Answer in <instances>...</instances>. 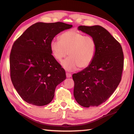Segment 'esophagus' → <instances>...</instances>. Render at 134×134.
<instances>
[{
  "label": "esophagus",
  "instance_id": "34e87169",
  "mask_svg": "<svg viewBox=\"0 0 134 134\" xmlns=\"http://www.w3.org/2000/svg\"><path fill=\"white\" fill-rule=\"evenodd\" d=\"M66 77H70L72 76L71 74H70V73H68V72H66Z\"/></svg>",
  "mask_w": 134,
  "mask_h": 134
}]
</instances>
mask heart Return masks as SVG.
I'll list each match as a JSON object with an SVG mask.
<instances>
[{"instance_id": "obj_1", "label": "heart", "mask_w": 134, "mask_h": 134, "mask_svg": "<svg viewBox=\"0 0 134 134\" xmlns=\"http://www.w3.org/2000/svg\"><path fill=\"white\" fill-rule=\"evenodd\" d=\"M59 39L52 40L50 49L58 61H61L68 53L69 57L62 62L65 69H85L92 64L97 51V42L93 37L72 30L60 34Z\"/></svg>"}]
</instances>
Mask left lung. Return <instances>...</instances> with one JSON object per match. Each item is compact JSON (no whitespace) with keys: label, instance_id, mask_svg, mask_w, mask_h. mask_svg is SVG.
<instances>
[{"label":"left lung","instance_id":"left-lung-1","mask_svg":"<svg viewBox=\"0 0 134 134\" xmlns=\"http://www.w3.org/2000/svg\"><path fill=\"white\" fill-rule=\"evenodd\" d=\"M78 29L96 40L97 51L89 66L73 74L74 95L83 107L98 106L112 95L121 82L122 49L120 42L102 26H80Z\"/></svg>","mask_w":134,"mask_h":134}]
</instances>
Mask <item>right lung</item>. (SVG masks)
Instances as JSON below:
<instances>
[{"label":"right lung","mask_w":134,"mask_h":134,"mask_svg":"<svg viewBox=\"0 0 134 134\" xmlns=\"http://www.w3.org/2000/svg\"><path fill=\"white\" fill-rule=\"evenodd\" d=\"M72 25L62 22L35 23L13 44L10 71L13 85L25 102L37 106L51 102L66 73L50 49V42Z\"/></svg>","instance_id":"add662e5"}]
</instances>
